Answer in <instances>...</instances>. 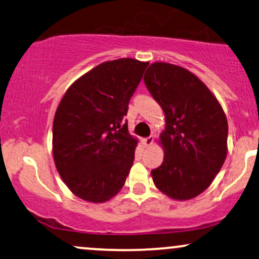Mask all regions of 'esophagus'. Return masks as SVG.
<instances>
[{
  "label": "esophagus",
  "instance_id": "esophagus-1",
  "mask_svg": "<svg viewBox=\"0 0 259 259\" xmlns=\"http://www.w3.org/2000/svg\"><path fill=\"white\" fill-rule=\"evenodd\" d=\"M154 143V136H149L147 137V139L143 140V145L146 147H150Z\"/></svg>",
  "mask_w": 259,
  "mask_h": 259
}]
</instances>
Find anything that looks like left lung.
Returning <instances> with one entry per match:
<instances>
[{"mask_svg": "<svg viewBox=\"0 0 259 259\" xmlns=\"http://www.w3.org/2000/svg\"><path fill=\"white\" fill-rule=\"evenodd\" d=\"M145 83L165 113L161 166L150 172L162 194L186 201L209 188L227 156L228 123L217 97L185 68L154 62Z\"/></svg>", "mask_w": 259, "mask_h": 259, "instance_id": "8db88e82", "label": "left lung"}]
</instances>
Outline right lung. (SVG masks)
I'll use <instances>...</instances> for the list:
<instances>
[{"label": "right lung", "mask_w": 259, "mask_h": 259, "mask_svg": "<svg viewBox=\"0 0 259 259\" xmlns=\"http://www.w3.org/2000/svg\"><path fill=\"white\" fill-rule=\"evenodd\" d=\"M147 65L134 58L104 62L74 81L60 101L52 154L78 198L104 203L123 188L137 146L123 118Z\"/></svg>", "instance_id": "add662e5"}]
</instances>
